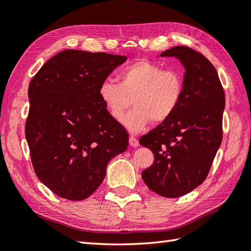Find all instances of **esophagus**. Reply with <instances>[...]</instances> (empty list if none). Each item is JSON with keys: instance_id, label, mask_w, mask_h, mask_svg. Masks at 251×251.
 Listing matches in <instances>:
<instances>
[{"instance_id": "34e87169", "label": "esophagus", "mask_w": 251, "mask_h": 251, "mask_svg": "<svg viewBox=\"0 0 251 251\" xmlns=\"http://www.w3.org/2000/svg\"><path fill=\"white\" fill-rule=\"evenodd\" d=\"M129 145L131 146V147H138L139 141H138L137 138L135 137V136H130V137H129Z\"/></svg>"}]
</instances>
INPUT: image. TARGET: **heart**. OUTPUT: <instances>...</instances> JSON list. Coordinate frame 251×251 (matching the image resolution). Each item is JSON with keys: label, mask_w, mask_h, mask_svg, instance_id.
I'll use <instances>...</instances> for the list:
<instances>
[{"label": "heart", "mask_w": 251, "mask_h": 251, "mask_svg": "<svg viewBox=\"0 0 251 251\" xmlns=\"http://www.w3.org/2000/svg\"><path fill=\"white\" fill-rule=\"evenodd\" d=\"M118 83L106 79L99 86V97L113 120L124 118V125L134 133L150 122L162 123L175 114L183 98L184 81L179 71L162 69L147 59L135 61L118 74Z\"/></svg>", "instance_id": "heart-1"}]
</instances>
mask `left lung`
I'll return each instance as SVG.
<instances>
[{
    "mask_svg": "<svg viewBox=\"0 0 251 251\" xmlns=\"http://www.w3.org/2000/svg\"><path fill=\"white\" fill-rule=\"evenodd\" d=\"M160 56L176 57L184 66V92L169 120L140 137L154 156L141 176L154 193L172 199L206 179L223 139L225 92L216 69L199 51L176 46Z\"/></svg>",
    "mask_w": 251,
    "mask_h": 251,
    "instance_id": "1",
    "label": "left lung"
}]
</instances>
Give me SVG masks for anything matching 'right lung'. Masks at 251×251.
Returning a JSON list of instances; mask_svg holds the SVG:
<instances>
[{
  "mask_svg": "<svg viewBox=\"0 0 251 251\" xmlns=\"http://www.w3.org/2000/svg\"><path fill=\"white\" fill-rule=\"evenodd\" d=\"M125 56L63 50L28 86L25 136L38 179L58 197L81 201L97 190L106 167L128 146L124 126L108 115L99 86Z\"/></svg>",
  "mask_w": 251,
  "mask_h": 251,
  "instance_id": "add662e5",
  "label": "right lung"
}]
</instances>
